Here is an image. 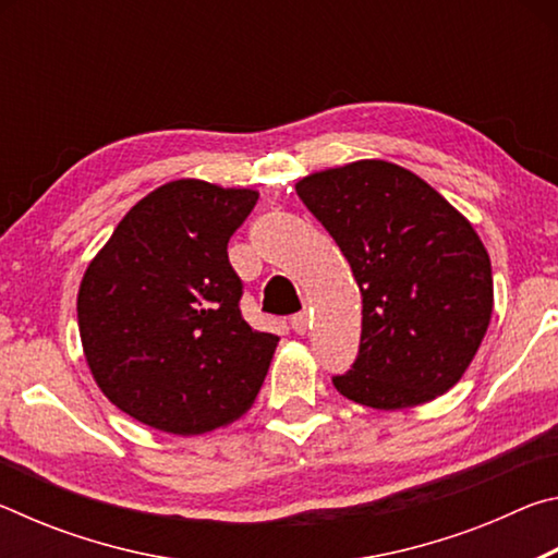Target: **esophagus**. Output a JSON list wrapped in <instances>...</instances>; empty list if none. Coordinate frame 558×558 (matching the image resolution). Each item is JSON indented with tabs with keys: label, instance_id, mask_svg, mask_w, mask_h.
I'll return each instance as SVG.
<instances>
[{
	"label": "esophagus",
	"instance_id": "1",
	"mask_svg": "<svg viewBox=\"0 0 558 558\" xmlns=\"http://www.w3.org/2000/svg\"><path fill=\"white\" fill-rule=\"evenodd\" d=\"M290 325H292V329H295L298 335H305V332H307V325H310V319H307V315H305V313H298V315H292Z\"/></svg>",
	"mask_w": 558,
	"mask_h": 558
}]
</instances>
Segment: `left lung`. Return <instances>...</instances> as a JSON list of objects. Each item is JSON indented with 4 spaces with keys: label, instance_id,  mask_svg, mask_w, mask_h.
Instances as JSON below:
<instances>
[{
    "label": "left lung",
    "instance_id": "1",
    "mask_svg": "<svg viewBox=\"0 0 558 558\" xmlns=\"http://www.w3.org/2000/svg\"><path fill=\"white\" fill-rule=\"evenodd\" d=\"M295 192L362 290L359 354L335 389L379 411L452 389L483 344L495 302L472 223L421 177L384 159L302 177Z\"/></svg>",
    "mask_w": 558,
    "mask_h": 558
}]
</instances>
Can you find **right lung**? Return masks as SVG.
<instances>
[{"label": "right lung", "instance_id": "right-lung-1", "mask_svg": "<svg viewBox=\"0 0 558 558\" xmlns=\"http://www.w3.org/2000/svg\"><path fill=\"white\" fill-rule=\"evenodd\" d=\"M256 202L253 189L167 182L88 263L83 354L110 403L149 428L199 436L256 401L278 337L243 319V282L226 251Z\"/></svg>", "mask_w": 558, "mask_h": 558}]
</instances>
